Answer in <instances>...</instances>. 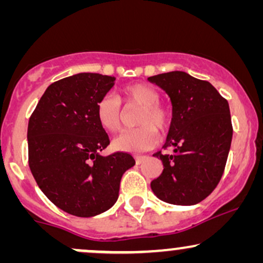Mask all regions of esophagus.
I'll list each match as a JSON object with an SVG mask.
<instances>
[{
  "mask_svg": "<svg viewBox=\"0 0 263 263\" xmlns=\"http://www.w3.org/2000/svg\"><path fill=\"white\" fill-rule=\"evenodd\" d=\"M147 157L146 156H135V159H136V162L138 163V164H140V163H142L144 161V159H146Z\"/></svg>",
  "mask_w": 263,
  "mask_h": 263,
  "instance_id": "obj_1",
  "label": "esophagus"
}]
</instances>
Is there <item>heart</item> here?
<instances>
[{
  "instance_id": "heart-1",
  "label": "heart",
  "mask_w": 263,
  "mask_h": 263,
  "mask_svg": "<svg viewBox=\"0 0 263 263\" xmlns=\"http://www.w3.org/2000/svg\"><path fill=\"white\" fill-rule=\"evenodd\" d=\"M120 101L125 105L141 106L137 116L138 127L123 131L112 141V147L120 152H144L156 146L158 131H164L171 123V114L159 104V93L147 84H131L121 89ZM96 117L107 132H117L121 127V107L117 99L102 96L96 104Z\"/></svg>"
}]
</instances>
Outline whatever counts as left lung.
<instances>
[{
  "mask_svg": "<svg viewBox=\"0 0 263 263\" xmlns=\"http://www.w3.org/2000/svg\"><path fill=\"white\" fill-rule=\"evenodd\" d=\"M171 99L172 122L163 148L155 153L163 172L151 188L162 201L195 205L215 189L224 173L232 140L228 101L209 81L185 71H170L148 78Z\"/></svg>",
  "mask_w": 263,
  "mask_h": 263,
  "instance_id": "1",
  "label": "left lung"
}]
</instances>
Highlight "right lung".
Wrapping results in <instances>:
<instances>
[{
    "mask_svg": "<svg viewBox=\"0 0 263 263\" xmlns=\"http://www.w3.org/2000/svg\"><path fill=\"white\" fill-rule=\"evenodd\" d=\"M116 78L79 73L47 87L28 122L29 168L44 195L65 213L91 218L117 201L128 153L100 155L110 143L96 104Z\"/></svg>",
    "mask_w": 263,
    "mask_h": 263,
    "instance_id": "add662e5",
    "label": "right lung"
}]
</instances>
